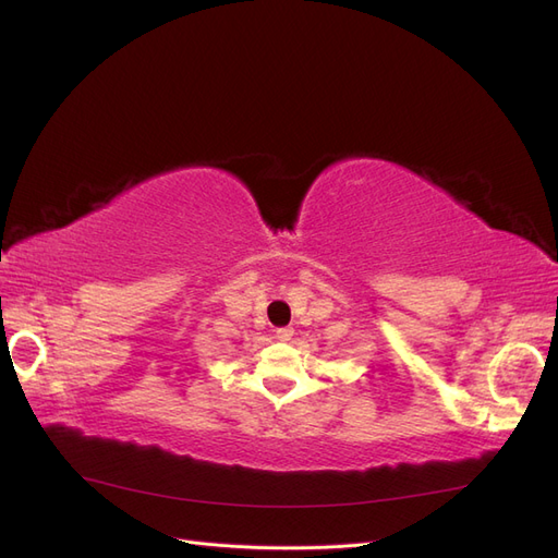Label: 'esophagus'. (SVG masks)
<instances>
[{
	"label": "esophagus",
	"instance_id": "34e87169",
	"mask_svg": "<svg viewBox=\"0 0 558 558\" xmlns=\"http://www.w3.org/2000/svg\"><path fill=\"white\" fill-rule=\"evenodd\" d=\"M293 328H277V332H275V337L279 342H291L293 340Z\"/></svg>",
	"mask_w": 558,
	"mask_h": 558
}]
</instances>
